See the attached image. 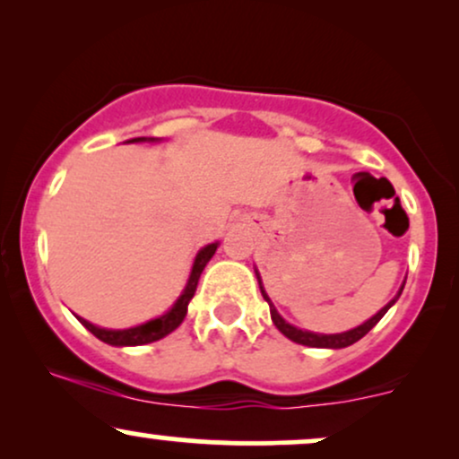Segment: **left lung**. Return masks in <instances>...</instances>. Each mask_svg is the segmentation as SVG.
<instances>
[{"label":"left lung","instance_id":"8db88e82","mask_svg":"<svg viewBox=\"0 0 459 459\" xmlns=\"http://www.w3.org/2000/svg\"><path fill=\"white\" fill-rule=\"evenodd\" d=\"M255 273H256V281H259L261 296L265 298V302H267V304H270V313H272V321H273V325H276V328L281 330L282 334L287 336V339H291L293 343L307 345V347H325V350H341V347L354 345L356 341H360L362 336H365L367 332L371 330L373 325H376L377 321H380V319L384 317V315H386V310L391 308L394 302H397L399 296H402V291H403V284H405V282L402 284V289H399V291H397V296H394V298L391 299V302L386 304V307L377 310V313L373 315L371 319H367L365 324L356 325V328H351V330H347V332H336V334H317V332H310V330L296 328V325H291V324H289V321H284V319L281 317V313H278V310H276V307H273V304H272V299H270V296H267V291H265V289H263V282H261L259 272L255 270Z\"/></svg>","mask_w":459,"mask_h":459}]
</instances>
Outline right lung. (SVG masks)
I'll use <instances>...</instances> for the list:
<instances>
[{"mask_svg": "<svg viewBox=\"0 0 459 459\" xmlns=\"http://www.w3.org/2000/svg\"><path fill=\"white\" fill-rule=\"evenodd\" d=\"M160 138H131L127 142H157ZM218 241H213V244H207L204 247H200L196 259L192 263V272H189V278L186 282V289L181 291V296L177 298V302L172 304L170 308L166 310V313L160 315V317L151 319V321H144V324L140 325H134V328H125V330H109V328H99V325L91 324L88 319H82L83 325H86L88 330L92 332L94 336H97L99 341H103V343L108 345H114V347H134V345H146V343H152V341H160L163 336H168L170 332H175L178 325L183 324V319H186L187 315V304L192 302L194 293H196V287H198V281H200V273H203L204 265H207L209 261H212V256L215 255V250H218Z\"/></svg>", "mask_w": 459, "mask_h": 459, "instance_id": "1", "label": "right lung"}]
</instances>
